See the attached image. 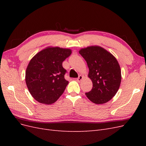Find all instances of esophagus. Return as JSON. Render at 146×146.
<instances>
[{"label":"esophagus","instance_id":"34e87169","mask_svg":"<svg viewBox=\"0 0 146 146\" xmlns=\"http://www.w3.org/2000/svg\"><path fill=\"white\" fill-rule=\"evenodd\" d=\"M83 78V77L82 76H81V75H80V76H78V77L77 78V80L78 82H80V81H82Z\"/></svg>","mask_w":146,"mask_h":146}]
</instances>
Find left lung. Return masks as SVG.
I'll list each match as a JSON object with an SVG mask.
<instances>
[{"mask_svg":"<svg viewBox=\"0 0 146 146\" xmlns=\"http://www.w3.org/2000/svg\"><path fill=\"white\" fill-rule=\"evenodd\" d=\"M89 68L92 90L85 93L96 104H103L116 95L121 82V70L116 58L105 48L89 46L79 50Z\"/></svg>","mask_w":146,"mask_h":146,"instance_id":"1","label":"left lung"}]
</instances>
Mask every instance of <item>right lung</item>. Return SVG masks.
Instances as JSON below:
<instances>
[{"label": "right lung", "mask_w": 146, "mask_h": 146, "mask_svg": "<svg viewBox=\"0 0 146 146\" xmlns=\"http://www.w3.org/2000/svg\"><path fill=\"white\" fill-rule=\"evenodd\" d=\"M69 48L48 47L31 59L25 72V82L33 98L38 102L49 105L64 92L68 81L63 61L71 54Z\"/></svg>", "instance_id": "right-lung-1"}]
</instances>
